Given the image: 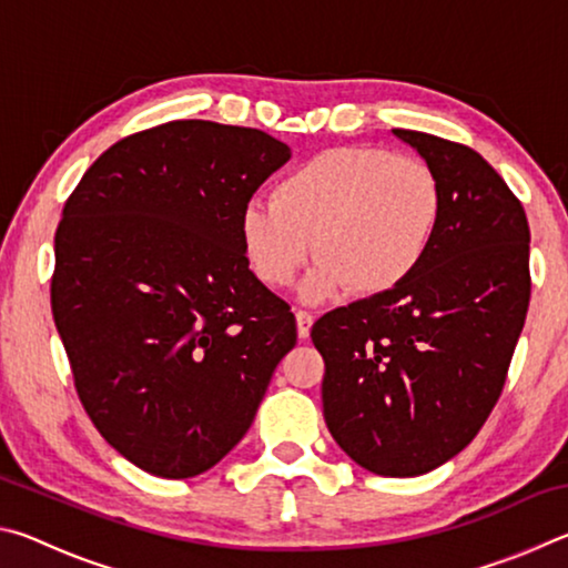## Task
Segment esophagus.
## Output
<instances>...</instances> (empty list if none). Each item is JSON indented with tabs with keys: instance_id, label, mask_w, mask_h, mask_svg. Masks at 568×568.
Segmentation results:
<instances>
[{
	"instance_id": "1",
	"label": "esophagus",
	"mask_w": 568,
	"mask_h": 568,
	"mask_svg": "<svg viewBox=\"0 0 568 568\" xmlns=\"http://www.w3.org/2000/svg\"><path fill=\"white\" fill-rule=\"evenodd\" d=\"M313 313L307 311H295V323H297V335L305 341L307 335H311V328H313Z\"/></svg>"
}]
</instances>
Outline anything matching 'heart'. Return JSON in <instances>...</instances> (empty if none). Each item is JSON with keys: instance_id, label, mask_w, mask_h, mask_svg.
I'll list each match as a JSON object with an SVG mask.
<instances>
[{"instance_id": "b5f03b06", "label": "heart", "mask_w": 568, "mask_h": 568, "mask_svg": "<svg viewBox=\"0 0 568 568\" xmlns=\"http://www.w3.org/2000/svg\"><path fill=\"white\" fill-rule=\"evenodd\" d=\"M444 215V187L428 162L383 148H335L287 172L271 205L240 213V243L265 285L285 287L311 250V301L341 287L358 297L396 291L426 261Z\"/></svg>"}]
</instances>
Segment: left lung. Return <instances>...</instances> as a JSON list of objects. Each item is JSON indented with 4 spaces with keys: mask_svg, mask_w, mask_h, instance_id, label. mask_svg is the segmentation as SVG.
<instances>
[{
    "mask_svg": "<svg viewBox=\"0 0 568 568\" xmlns=\"http://www.w3.org/2000/svg\"><path fill=\"white\" fill-rule=\"evenodd\" d=\"M393 132L444 187L434 245L396 291L325 313L311 338L335 444L378 476H420L460 454L501 398L531 297V233L476 150Z\"/></svg>",
    "mask_w": 568,
    "mask_h": 568,
    "instance_id": "1",
    "label": "left lung"
}]
</instances>
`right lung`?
Returning <instances> with one entry per match:
<instances>
[{
    "label": "right lung",
    "instance_id": "add662e5",
    "mask_svg": "<svg viewBox=\"0 0 568 568\" xmlns=\"http://www.w3.org/2000/svg\"><path fill=\"white\" fill-rule=\"evenodd\" d=\"M287 158L263 130L172 120L114 142L67 197L52 318L84 413L152 476L227 456L297 341L240 243V213Z\"/></svg>",
    "mask_w": 568,
    "mask_h": 568
}]
</instances>
